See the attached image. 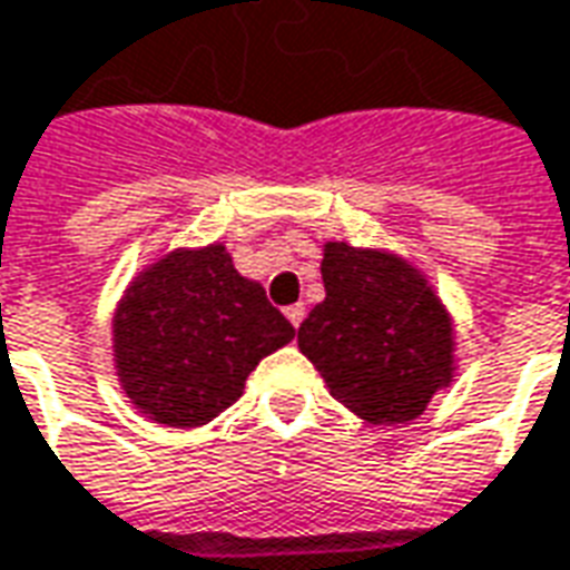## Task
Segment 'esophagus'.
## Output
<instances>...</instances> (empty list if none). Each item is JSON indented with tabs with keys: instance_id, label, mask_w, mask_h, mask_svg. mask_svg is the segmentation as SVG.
<instances>
[{
	"instance_id": "obj_1",
	"label": "esophagus",
	"mask_w": 570,
	"mask_h": 570,
	"mask_svg": "<svg viewBox=\"0 0 570 570\" xmlns=\"http://www.w3.org/2000/svg\"><path fill=\"white\" fill-rule=\"evenodd\" d=\"M285 316H288V323L297 330L304 323V316H307V307L304 304H292V307H285Z\"/></svg>"
}]
</instances>
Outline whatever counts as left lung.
<instances>
[{
	"instance_id": "8db88e82",
	"label": "left lung",
	"mask_w": 570,
	"mask_h": 570,
	"mask_svg": "<svg viewBox=\"0 0 570 570\" xmlns=\"http://www.w3.org/2000/svg\"><path fill=\"white\" fill-rule=\"evenodd\" d=\"M326 301L297 330L332 399L373 423L417 417L452 380V323L426 278L399 257L332 240Z\"/></svg>"
}]
</instances>
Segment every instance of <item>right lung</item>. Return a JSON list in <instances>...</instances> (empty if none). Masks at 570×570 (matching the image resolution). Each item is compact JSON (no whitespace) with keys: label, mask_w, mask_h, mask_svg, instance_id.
<instances>
[{"label":"right lung","mask_w":570,"mask_h":570,"mask_svg":"<svg viewBox=\"0 0 570 570\" xmlns=\"http://www.w3.org/2000/svg\"><path fill=\"white\" fill-rule=\"evenodd\" d=\"M118 380L156 423L204 426L232 407L250 370L288 345L294 326L223 244L175 250L150 266L116 313Z\"/></svg>","instance_id":"obj_1"}]
</instances>
